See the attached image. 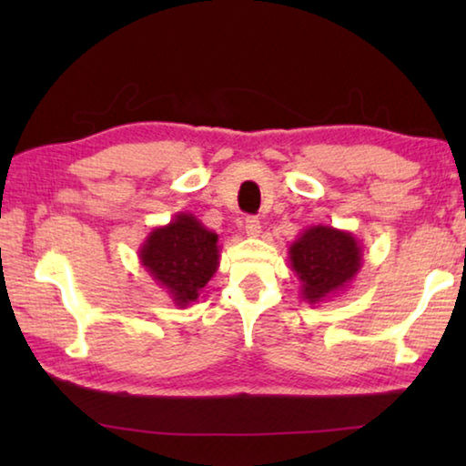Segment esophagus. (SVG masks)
I'll return each instance as SVG.
<instances>
[{"mask_svg": "<svg viewBox=\"0 0 466 466\" xmlns=\"http://www.w3.org/2000/svg\"><path fill=\"white\" fill-rule=\"evenodd\" d=\"M244 232L250 238H258L261 236V222H258V218H247V222H244Z\"/></svg>", "mask_w": 466, "mask_h": 466, "instance_id": "esophagus-1", "label": "esophagus"}]
</instances>
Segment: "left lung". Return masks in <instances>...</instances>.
<instances>
[{"instance_id": "left-lung-1", "label": "left lung", "mask_w": 466, "mask_h": 466, "mask_svg": "<svg viewBox=\"0 0 466 466\" xmlns=\"http://www.w3.org/2000/svg\"><path fill=\"white\" fill-rule=\"evenodd\" d=\"M288 258L299 279V294L312 306L327 302L351 286L364 263L360 240L347 230L317 224L289 244Z\"/></svg>"}]
</instances>
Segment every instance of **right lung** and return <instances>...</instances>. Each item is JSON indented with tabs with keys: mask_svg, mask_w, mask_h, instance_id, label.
<instances>
[{
	"mask_svg": "<svg viewBox=\"0 0 466 466\" xmlns=\"http://www.w3.org/2000/svg\"><path fill=\"white\" fill-rule=\"evenodd\" d=\"M139 263L178 309L199 299L219 267L218 234L199 219L178 211L167 226H157L137 250Z\"/></svg>",
	"mask_w": 466,
	"mask_h": 466,
	"instance_id": "add662e5",
	"label": "right lung"
}]
</instances>
